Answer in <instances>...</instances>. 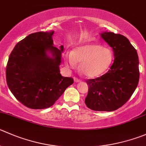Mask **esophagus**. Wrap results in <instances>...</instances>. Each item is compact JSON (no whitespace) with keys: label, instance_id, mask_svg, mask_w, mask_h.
Listing matches in <instances>:
<instances>
[{"label":"esophagus","instance_id":"esophagus-1","mask_svg":"<svg viewBox=\"0 0 146 146\" xmlns=\"http://www.w3.org/2000/svg\"><path fill=\"white\" fill-rule=\"evenodd\" d=\"M74 81L76 82V83H78V82H80V80L79 78H78L74 77Z\"/></svg>","mask_w":146,"mask_h":146}]
</instances>
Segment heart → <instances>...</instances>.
<instances>
[{
	"label": "heart",
	"instance_id": "heart-1",
	"mask_svg": "<svg viewBox=\"0 0 146 146\" xmlns=\"http://www.w3.org/2000/svg\"><path fill=\"white\" fill-rule=\"evenodd\" d=\"M112 60L111 49L96 43L78 46L66 57V63L70 68H75L77 63H80V71L88 78L98 77L105 73Z\"/></svg>",
	"mask_w": 146,
	"mask_h": 146
}]
</instances>
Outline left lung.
<instances>
[{
  "mask_svg": "<svg viewBox=\"0 0 146 146\" xmlns=\"http://www.w3.org/2000/svg\"><path fill=\"white\" fill-rule=\"evenodd\" d=\"M100 35L113 48L115 59L107 73L86 80L89 87L85 103L93 111H113L123 106L135 91L139 81V60L126 37L113 32Z\"/></svg>",
  "mask_w": 146,
  "mask_h": 146,
  "instance_id": "8db88e82",
  "label": "left lung"
}]
</instances>
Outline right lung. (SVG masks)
Wrapping results in <instances>:
<instances>
[{"label":"right lung","instance_id":"add662e5","mask_svg":"<svg viewBox=\"0 0 146 146\" xmlns=\"http://www.w3.org/2000/svg\"><path fill=\"white\" fill-rule=\"evenodd\" d=\"M53 31L36 32L18 42L11 53L6 66V81L15 98L32 109L53 106L73 83L60 75V49L53 46ZM52 53V57L47 52Z\"/></svg>","mask_w":146,"mask_h":146}]
</instances>
